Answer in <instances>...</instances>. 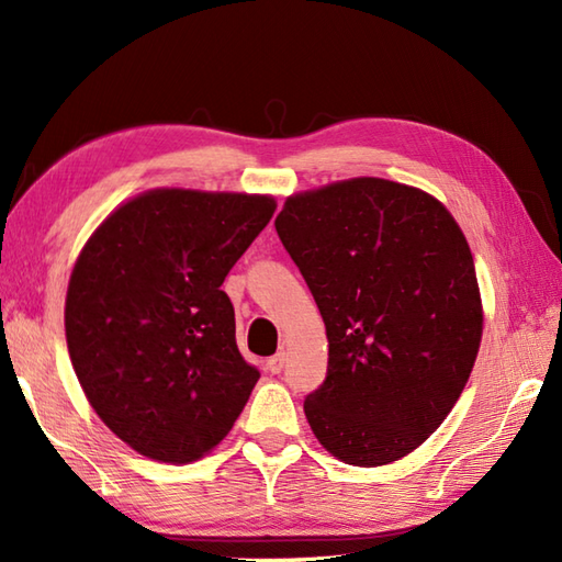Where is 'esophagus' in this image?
I'll return each instance as SVG.
<instances>
[{"label":"esophagus","mask_w":562,"mask_h":562,"mask_svg":"<svg viewBox=\"0 0 562 562\" xmlns=\"http://www.w3.org/2000/svg\"><path fill=\"white\" fill-rule=\"evenodd\" d=\"M284 362H288V355H284V352L272 355L270 360H268V369H270V374H280L282 369H284Z\"/></svg>","instance_id":"esophagus-1"}]
</instances>
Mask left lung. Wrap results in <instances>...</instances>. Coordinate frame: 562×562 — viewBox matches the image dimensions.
Returning a JSON list of instances; mask_svg holds the SVG:
<instances>
[{
  "label": "left lung",
  "instance_id": "8db88e82",
  "mask_svg": "<svg viewBox=\"0 0 562 562\" xmlns=\"http://www.w3.org/2000/svg\"><path fill=\"white\" fill-rule=\"evenodd\" d=\"M324 316L326 381L304 401L333 457L384 465L447 420L483 338L469 241L420 188L360 176L284 200L274 220Z\"/></svg>",
  "mask_w": 562,
  "mask_h": 562
}]
</instances>
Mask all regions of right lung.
<instances>
[{
	"instance_id": "add662e5",
	"label": "right lung",
	"mask_w": 562,
	"mask_h": 562,
	"mask_svg": "<svg viewBox=\"0 0 562 562\" xmlns=\"http://www.w3.org/2000/svg\"><path fill=\"white\" fill-rule=\"evenodd\" d=\"M272 195L154 188L117 205L79 250L65 336L83 396L154 461L190 463L229 435L258 381L220 288L266 229Z\"/></svg>"
}]
</instances>
